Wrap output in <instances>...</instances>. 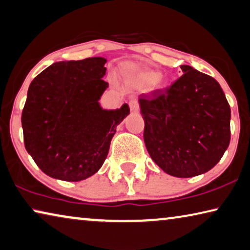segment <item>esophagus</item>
<instances>
[{
    "label": "esophagus",
    "mask_w": 250,
    "mask_h": 250,
    "mask_svg": "<svg viewBox=\"0 0 250 250\" xmlns=\"http://www.w3.org/2000/svg\"><path fill=\"white\" fill-rule=\"evenodd\" d=\"M129 106H130V110L132 111V112H138L139 111V104H138L137 99H130L129 101Z\"/></svg>",
    "instance_id": "34e87169"
}]
</instances>
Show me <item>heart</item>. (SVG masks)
<instances>
[{"mask_svg": "<svg viewBox=\"0 0 250 250\" xmlns=\"http://www.w3.org/2000/svg\"><path fill=\"white\" fill-rule=\"evenodd\" d=\"M129 74L141 86H150L153 84L157 88H164L166 85L165 79L154 71L133 69L129 71Z\"/></svg>", "mask_w": 250, "mask_h": 250, "instance_id": "heart-1", "label": "heart"}]
</instances>
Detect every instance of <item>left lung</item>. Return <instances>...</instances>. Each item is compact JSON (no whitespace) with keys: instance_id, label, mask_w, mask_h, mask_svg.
<instances>
[{"instance_id":"obj_1","label":"left lung","mask_w":250,"mask_h":250,"mask_svg":"<svg viewBox=\"0 0 250 250\" xmlns=\"http://www.w3.org/2000/svg\"><path fill=\"white\" fill-rule=\"evenodd\" d=\"M184 74L151 96L141 94L144 139L168 175L195 177L215 167L230 142V106L210 75L181 65Z\"/></svg>"}]
</instances>
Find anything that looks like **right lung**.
<instances>
[{
	"mask_svg": "<svg viewBox=\"0 0 250 250\" xmlns=\"http://www.w3.org/2000/svg\"><path fill=\"white\" fill-rule=\"evenodd\" d=\"M104 58L53 63L31 82L22 111L26 151L49 177L80 181L108 156L116 128L129 105L104 110L99 100L109 83Z\"/></svg>",
	"mask_w": 250,
	"mask_h": 250,
	"instance_id": "add662e5",
	"label": "right lung"
}]
</instances>
